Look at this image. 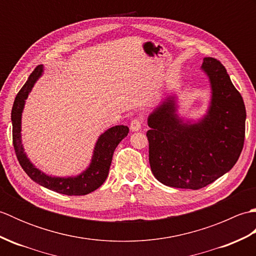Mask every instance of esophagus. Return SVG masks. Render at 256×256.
Listing matches in <instances>:
<instances>
[{
	"mask_svg": "<svg viewBox=\"0 0 256 256\" xmlns=\"http://www.w3.org/2000/svg\"><path fill=\"white\" fill-rule=\"evenodd\" d=\"M142 125H143V120L136 118H133L131 123H130V128H131L132 131L136 132V131H140V128H142Z\"/></svg>",
	"mask_w": 256,
	"mask_h": 256,
	"instance_id": "1",
	"label": "esophagus"
}]
</instances>
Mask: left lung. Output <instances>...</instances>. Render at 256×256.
<instances>
[{
	"label": "left lung",
	"instance_id": "1",
	"mask_svg": "<svg viewBox=\"0 0 256 256\" xmlns=\"http://www.w3.org/2000/svg\"><path fill=\"white\" fill-rule=\"evenodd\" d=\"M211 102L204 118L184 123L168 96L148 116V160L155 178L170 187L197 190L236 165L246 136V106L218 59L206 57Z\"/></svg>",
	"mask_w": 256,
	"mask_h": 256
}]
</instances>
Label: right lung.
Here are the masks:
<instances>
[{
  "label": "right lung",
  "instance_id": "obj_1",
  "mask_svg": "<svg viewBox=\"0 0 256 256\" xmlns=\"http://www.w3.org/2000/svg\"><path fill=\"white\" fill-rule=\"evenodd\" d=\"M42 74V66L36 67L14 100L10 118H12L13 125V145L15 154L18 156L20 165L24 172L30 179L40 184V186L67 196H84L90 194L106 182L114 150H116L118 143L128 135V128L125 125H116V126L108 128V131L101 134L96 140L90 166L80 175L76 177L62 178L52 177L42 172L27 158L20 140V120L25 100Z\"/></svg>",
  "mask_w": 256,
  "mask_h": 256
}]
</instances>
